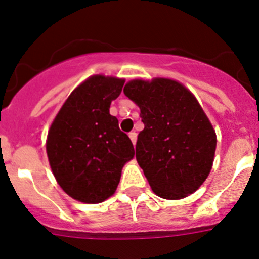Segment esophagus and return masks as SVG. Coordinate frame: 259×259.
Instances as JSON below:
<instances>
[{"label":"esophagus","mask_w":259,"mask_h":259,"mask_svg":"<svg viewBox=\"0 0 259 259\" xmlns=\"http://www.w3.org/2000/svg\"><path fill=\"white\" fill-rule=\"evenodd\" d=\"M129 138H130V140H132L133 145H135V144H137V133H130Z\"/></svg>","instance_id":"34e87169"}]
</instances>
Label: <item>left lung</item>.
Returning a JSON list of instances; mask_svg holds the SVG:
<instances>
[{
  "mask_svg": "<svg viewBox=\"0 0 259 259\" xmlns=\"http://www.w3.org/2000/svg\"><path fill=\"white\" fill-rule=\"evenodd\" d=\"M124 94L140 108L145 127L138 135L137 161L152 191L181 200L206 181L217 137L196 97L170 78L133 79Z\"/></svg>",
  "mask_w": 259,
  "mask_h": 259,
  "instance_id": "left-lung-1",
  "label": "left lung"
}]
</instances>
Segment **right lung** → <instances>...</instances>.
Returning a JSON list of instances; mask_svg holds the SVG:
<instances>
[{"mask_svg":"<svg viewBox=\"0 0 259 259\" xmlns=\"http://www.w3.org/2000/svg\"><path fill=\"white\" fill-rule=\"evenodd\" d=\"M125 79L95 74L69 94L52 121L46 140L48 161L62 190L83 203H100L115 194L121 170L134 157L129 137L110 115Z\"/></svg>","mask_w":259,"mask_h":259,"instance_id":"add662e5","label":"right lung"}]
</instances>
